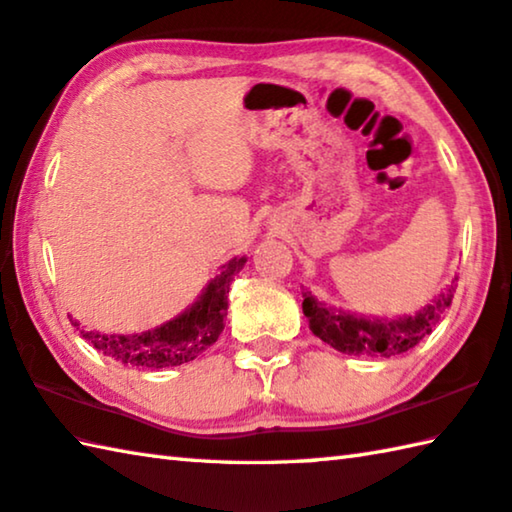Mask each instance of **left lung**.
Instances as JSON below:
<instances>
[{"label": "left lung", "mask_w": 512, "mask_h": 512, "mask_svg": "<svg viewBox=\"0 0 512 512\" xmlns=\"http://www.w3.org/2000/svg\"><path fill=\"white\" fill-rule=\"evenodd\" d=\"M455 288L457 284L453 279L448 290H444L422 313H417L415 317L390 319V322L337 313L333 308H326V304L315 302L310 295L304 297L302 308L310 322V330L322 342L339 350V353L362 357H395L408 353L410 348H415L433 330L439 317L444 315V310L453 302Z\"/></svg>", "instance_id": "left-lung-1"}]
</instances>
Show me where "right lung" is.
<instances>
[{
    "mask_svg": "<svg viewBox=\"0 0 512 512\" xmlns=\"http://www.w3.org/2000/svg\"><path fill=\"white\" fill-rule=\"evenodd\" d=\"M244 264L246 257L228 262L222 273L208 284L206 293L197 299L193 308L162 328L148 330L142 335H102L93 333V330H79V333L99 353L113 357L115 362H122L126 366L168 368L193 362L222 335L228 310V290L235 273H239ZM70 322L79 326L75 319H70Z\"/></svg>",
    "mask_w": 512,
    "mask_h": 512,
    "instance_id": "obj_1",
    "label": "right lung"
}]
</instances>
